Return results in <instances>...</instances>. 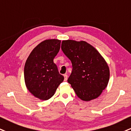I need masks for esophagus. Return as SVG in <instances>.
Wrapping results in <instances>:
<instances>
[{
    "label": "esophagus",
    "instance_id": "obj_1",
    "mask_svg": "<svg viewBox=\"0 0 131 131\" xmlns=\"http://www.w3.org/2000/svg\"><path fill=\"white\" fill-rule=\"evenodd\" d=\"M64 81H67V78H68V76H67V75H66V74H65V75H64Z\"/></svg>",
    "mask_w": 131,
    "mask_h": 131
}]
</instances>
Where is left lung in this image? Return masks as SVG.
Listing matches in <instances>:
<instances>
[{"instance_id": "obj_1", "label": "left lung", "mask_w": 131, "mask_h": 131, "mask_svg": "<svg viewBox=\"0 0 131 131\" xmlns=\"http://www.w3.org/2000/svg\"><path fill=\"white\" fill-rule=\"evenodd\" d=\"M61 49L71 61L72 73L69 83L81 100L95 99L107 87L109 69L102 56L85 41H62Z\"/></svg>"}]
</instances>
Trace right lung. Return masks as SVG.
<instances>
[{"mask_svg":"<svg viewBox=\"0 0 131 131\" xmlns=\"http://www.w3.org/2000/svg\"><path fill=\"white\" fill-rule=\"evenodd\" d=\"M61 41L45 40L32 50L24 67V79L29 91L42 100L50 99L64 77L58 72L53 59L60 49Z\"/></svg>","mask_w":131,"mask_h":131,"instance_id":"1","label":"right lung"}]
</instances>
